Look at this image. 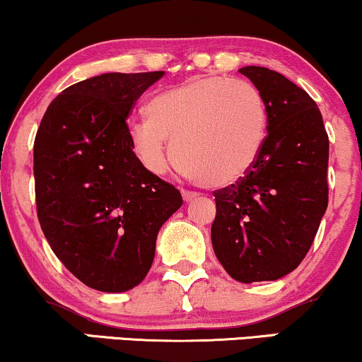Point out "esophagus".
Listing matches in <instances>:
<instances>
[{"mask_svg": "<svg viewBox=\"0 0 362 362\" xmlns=\"http://www.w3.org/2000/svg\"><path fill=\"white\" fill-rule=\"evenodd\" d=\"M182 197H184L185 202H190V200H194L195 197H197V194L189 192V190H182Z\"/></svg>", "mask_w": 362, "mask_h": 362, "instance_id": "1", "label": "esophagus"}]
</instances>
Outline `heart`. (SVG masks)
Masks as SVG:
<instances>
[{
    "mask_svg": "<svg viewBox=\"0 0 362 362\" xmlns=\"http://www.w3.org/2000/svg\"><path fill=\"white\" fill-rule=\"evenodd\" d=\"M267 128V106L255 86L202 77L156 94L146 106V121L129 124L128 141L153 175L167 170L172 143L173 163L190 180L224 187L255 167Z\"/></svg>",
    "mask_w": 362,
    "mask_h": 362,
    "instance_id": "obj_1",
    "label": "heart"
}]
</instances>
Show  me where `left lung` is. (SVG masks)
Instances as JSON below:
<instances>
[{"label":"left lung","instance_id":"obj_1","mask_svg":"<svg viewBox=\"0 0 362 362\" xmlns=\"http://www.w3.org/2000/svg\"><path fill=\"white\" fill-rule=\"evenodd\" d=\"M239 72L263 95L268 134L255 167L214 192L212 247L236 281H273L302 263L327 211L329 136L302 87L258 65Z\"/></svg>","mask_w":362,"mask_h":362}]
</instances>
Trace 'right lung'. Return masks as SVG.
<instances>
[{
    "mask_svg": "<svg viewBox=\"0 0 362 362\" xmlns=\"http://www.w3.org/2000/svg\"><path fill=\"white\" fill-rule=\"evenodd\" d=\"M165 72H110L62 90L33 145L37 214L64 267L107 293L145 280L158 230L182 206L173 185L134 158L126 117Z\"/></svg>",
    "mask_w": 362,
    "mask_h": 362,
    "instance_id": "right-lung-1",
    "label": "right lung"
}]
</instances>
